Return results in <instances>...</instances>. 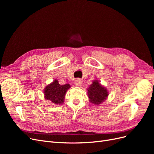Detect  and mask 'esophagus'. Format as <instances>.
Wrapping results in <instances>:
<instances>
[{
	"instance_id": "34e87169",
	"label": "esophagus",
	"mask_w": 154,
	"mask_h": 154,
	"mask_svg": "<svg viewBox=\"0 0 154 154\" xmlns=\"http://www.w3.org/2000/svg\"><path fill=\"white\" fill-rule=\"evenodd\" d=\"M82 83V81L81 80V79H76L75 80V85L76 86H80Z\"/></svg>"
}]
</instances>
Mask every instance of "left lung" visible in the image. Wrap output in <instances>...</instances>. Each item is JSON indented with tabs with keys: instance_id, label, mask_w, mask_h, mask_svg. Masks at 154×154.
I'll return each instance as SVG.
<instances>
[{
	"instance_id": "1",
	"label": "left lung",
	"mask_w": 154,
	"mask_h": 154,
	"mask_svg": "<svg viewBox=\"0 0 154 154\" xmlns=\"http://www.w3.org/2000/svg\"><path fill=\"white\" fill-rule=\"evenodd\" d=\"M88 95L90 102L94 105H100L106 98L108 92L97 81H94L88 88Z\"/></svg>"
}]
</instances>
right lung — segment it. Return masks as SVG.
Wrapping results in <instances>:
<instances>
[{
  "label": "right lung",
  "instance_id": "obj_1",
  "mask_svg": "<svg viewBox=\"0 0 154 154\" xmlns=\"http://www.w3.org/2000/svg\"><path fill=\"white\" fill-rule=\"evenodd\" d=\"M69 88H70L69 84L60 85L55 80L51 84L45 87L44 91L45 98L56 105L63 103L65 95Z\"/></svg>",
  "mask_w": 154,
  "mask_h": 154
}]
</instances>
